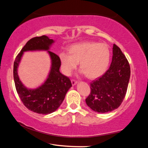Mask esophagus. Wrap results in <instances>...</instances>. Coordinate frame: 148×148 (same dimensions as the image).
<instances>
[{"label":"esophagus","instance_id":"obj_1","mask_svg":"<svg viewBox=\"0 0 148 148\" xmlns=\"http://www.w3.org/2000/svg\"><path fill=\"white\" fill-rule=\"evenodd\" d=\"M71 82H72V86H75V85H76L77 83H78V82H77V81H76V80H74V79H72L71 80Z\"/></svg>","mask_w":148,"mask_h":148}]
</instances>
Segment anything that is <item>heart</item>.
Here are the masks:
<instances>
[{"mask_svg": "<svg viewBox=\"0 0 148 148\" xmlns=\"http://www.w3.org/2000/svg\"><path fill=\"white\" fill-rule=\"evenodd\" d=\"M61 71L65 76H71L79 62L80 72L95 79L103 75L109 66L110 50L104 43L83 42L71 45L69 52L59 54Z\"/></svg>", "mask_w": 148, "mask_h": 148, "instance_id": "obj_1", "label": "heart"}]
</instances>
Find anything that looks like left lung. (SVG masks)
Here are the masks:
<instances>
[{"mask_svg":"<svg viewBox=\"0 0 148 148\" xmlns=\"http://www.w3.org/2000/svg\"><path fill=\"white\" fill-rule=\"evenodd\" d=\"M112 60L108 70L91 83V93L86 99L87 106L98 113L117 109L125 98L129 82V62L116 44L112 48Z\"/></svg>","mask_w":148,"mask_h":148,"instance_id":"left-lung-1","label":"left lung"}]
</instances>
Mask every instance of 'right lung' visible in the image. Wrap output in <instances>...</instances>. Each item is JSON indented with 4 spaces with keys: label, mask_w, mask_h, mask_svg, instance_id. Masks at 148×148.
Masks as SVG:
<instances>
[{
    "label": "right lung",
    "mask_w": 148,
    "mask_h": 148,
    "mask_svg": "<svg viewBox=\"0 0 148 148\" xmlns=\"http://www.w3.org/2000/svg\"><path fill=\"white\" fill-rule=\"evenodd\" d=\"M55 42L46 35L34 37L25 45L17 55L14 64V79L17 92L22 102L29 110L40 114H49L59 108L63 102L67 91L72 87L68 77L60 72L61 63L59 56L50 51ZM46 51L51 59V67L47 79L36 88L30 89L22 83L17 69L24 52Z\"/></svg>",
    "instance_id": "add662e5"
}]
</instances>
